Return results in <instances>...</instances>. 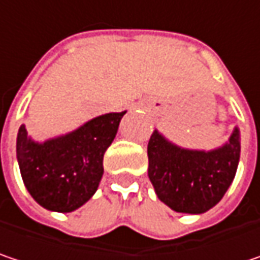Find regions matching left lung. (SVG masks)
<instances>
[{"label": "left lung", "mask_w": 260, "mask_h": 260, "mask_svg": "<svg viewBox=\"0 0 260 260\" xmlns=\"http://www.w3.org/2000/svg\"><path fill=\"white\" fill-rule=\"evenodd\" d=\"M240 151L238 127L228 142L210 151L177 146L154 130L148 143V176L158 198L172 210L206 213L228 191L237 173Z\"/></svg>", "instance_id": "8db88e82"}]
</instances>
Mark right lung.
I'll use <instances>...</instances> for the list:
<instances>
[{"label":"right lung","instance_id":"add662e5","mask_svg":"<svg viewBox=\"0 0 260 260\" xmlns=\"http://www.w3.org/2000/svg\"><path fill=\"white\" fill-rule=\"evenodd\" d=\"M122 112H109L78 128L44 142H35L20 125L16 155L23 183L47 210L69 213L98 191L103 155L117 135Z\"/></svg>","mask_w":260,"mask_h":260}]
</instances>
